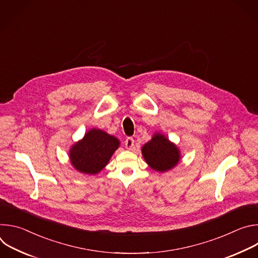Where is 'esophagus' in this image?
<instances>
[{
  "instance_id": "1",
  "label": "esophagus",
  "mask_w": 258,
  "mask_h": 258,
  "mask_svg": "<svg viewBox=\"0 0 258 258\" xmlns=\"http://www.w3.org/2000/svg\"><path fill=\"white\" fill-rule=\"evenodd\" d=\"M124 144H125V148H126L127 150H132V149L134 148V146H135V140H134L132 137H128V138L125 140Z\"/></svg>"
}]
</instances>
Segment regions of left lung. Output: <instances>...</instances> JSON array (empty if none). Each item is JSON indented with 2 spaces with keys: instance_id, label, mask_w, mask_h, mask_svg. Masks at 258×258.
Segmentation results:
<instances>
[{
  "instance_id": "obj_1",
  "label": "left lung",
  "mask_w": 258,
  "mask_h": 258,
  "mask_svg": "<svg viewBox=\"0 0 258 258\" xmlns=\"http://www.w3.org/2000/svg\"><path fill=\"white\" fill-rule=\"evenodd\" d=\"M142 154L147 164L159 172L173 168L180 160L177 147L160 133L155 134L142 147Z\"/></svg>"
}]
</instances>
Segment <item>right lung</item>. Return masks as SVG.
<instances>
[{"label":"right lung","instance_id":"right-lung-1","mask_svg":"<svg viewBox=\"0 0 258 258\" xmlns=\"http://www.w3.org/2000/svg\"><path fill=\"white\" fill-rule=\"evenodd\" d=\"M120 145L118 139L99 128L90 130L69 150L72 166L86 174H97Z\"/></svg>","mask_w":258,"mask_h":258}]
</instances>
